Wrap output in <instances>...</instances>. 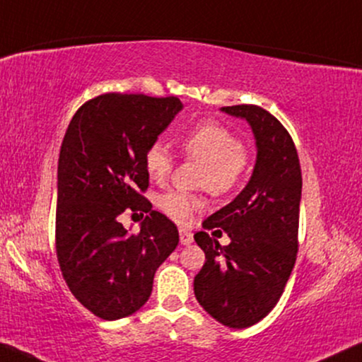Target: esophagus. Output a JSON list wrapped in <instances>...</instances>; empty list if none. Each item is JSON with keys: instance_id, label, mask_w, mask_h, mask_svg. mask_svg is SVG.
Instances as JSON below:
<instances>
[{"instance_id": "obj_1", "label": "esophagus", "mask_w": 362, "mask_h": 362, "mask_svg": "<svg viewBox=\"0 0 362 362\" xmlns=\"http://www.w3.org/2000/svg\"><path fill=\"white\" fill-rule=\"evenodd\" d=\"M180 240L182 245H189V244H192V240H194V235H192V232H189V230L180 229Z\"/></svg>"}]
</instances>
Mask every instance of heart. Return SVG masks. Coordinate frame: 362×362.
Masks as SVG:
<instances>
[{"label":"heart","instance_id":"obj_1","mask_svg":"<svg viewBox=\"0 0 362 362\" xmlns=\"http://www.w3.org/2000/svg\"><path fill=\"white\" fill-rule=\"evenodd\" d=\"M186 156L201 165L199 186L211 194L226 196L235 191L244 181L250 166V155L240 138L229 128L216 122H204L192 128L181 141ZM145 168L153 181L165 182L173 171L171 153L156 141L145 151ZM158 206L177 224H191L197 212L204 209L206 201L185 191H168L158 197Z\"/></svg>","mask_w":362,"mask_h":362}]
</instances>
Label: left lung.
<instances>
[{"label": "left lung", "mask_w": 362, "mask_h": 362, "mask_svg": "<svg viewBox=\"0 0 362 362\" xmlns=\"http://www.w3.org/2000/svg\"><path fill=\"white\" fill-rule=\"evenodd\" d=\"M249 122L257 161L239 196L202 222L194 240L206 264L194 276V295L212 318L249 328L265 318L284 293L298 252L301 168L295 143L276 118L257 105L222 107ZM226 230L222 247L206 234Z\"/></svg>", "instance_id": "left-lung-1"}]
</instances>
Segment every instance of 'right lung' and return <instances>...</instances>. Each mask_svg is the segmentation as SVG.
<instances>
[{
  "label": "right lung",
  "instance_id": "right-lung-1",
  "mask_svg": "<svg viewBox=\"0 0 362 362\" xmlns=\"http://www.w3.org/2000/svg\"><path fill=\"white\" fill-rule=\"evenodd\" d=\"M182 108L177 97L102 93L69 123L57 166L56 252L72 295L102 320L133 315L155 272L180 242L175 222L151 211L145 151ZM148 211L138 235L117 221Z\"/></svg>",
  "mask_w": 362,
  "mask_h": 362
}]
</instances>
